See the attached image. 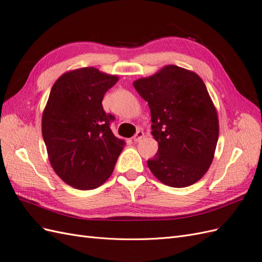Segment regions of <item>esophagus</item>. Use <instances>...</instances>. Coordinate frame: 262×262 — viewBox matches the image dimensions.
Segmentation results:
<instances>
[{
    "label": "esophagus",
    "mask_w": 262,
    "mask_h": 262,
    "mask_svg": "<svg viewBox=\"0 0 262 262\" xmlns=\"http://www.w3.org/2000/svg\"><path fill=\"white\" fill-rule=\"evenodd\" d=\"M143 138H144V133L142 132V131H138V132L136 133V136L133 137V141H134V142H140Z\"/></svg>",
    "instance_id": "esophagus-1"
}]
</instances>
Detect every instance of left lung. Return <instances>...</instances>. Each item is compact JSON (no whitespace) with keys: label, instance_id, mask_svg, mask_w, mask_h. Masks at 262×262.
<instances>
[{"label":"left lung","instance_id":"1","mask_svg":"<svg viewBox=\"0 0 262 262\" xmlns=\"http://www.w3.org/2000/svg\"><path fill=\"white\" fill-rule=\"evenodd\" d=\"M133 86L148 102L158 143L149 170L166 186L195 184L210 168L219 139L217 112L202 78L169 64Z\"/></svg>","mask_w":262,"mask_h":262}]
</instances>
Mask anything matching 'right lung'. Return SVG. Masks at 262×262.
<instances>
[{"instance_id":"right-lung-1","label":"right lung","mask_w":262,"mask_h":262,"mask_svg":"<svg viewBox=\"0 0 262 262\" xmlns=\"http://www.w3.org/2000/svg\"><path fill=\"white\" fill-rule=\"evenodd\" d=\"M118 80L89 67L63 73L51 89L42 113V138L53 170L75 189L104 184L125 145L110 129L114 117L101 105Z\"/></svg>"}]
</instances>
